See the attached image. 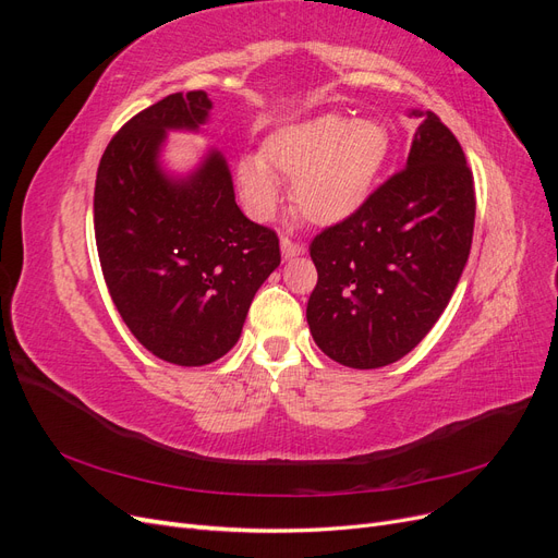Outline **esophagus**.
Returning <instances> with one entry per match:
<instances>
[{
  "label": "esophagus",
  "mask_w": 558,
  "mask_h": 558,
  "mask_svg": "<svg viewBox=\"0 0 558 558\" xmlns=\"http://www.w3.org/2000/svg\"><path fill=\"white\" fill-rule=\"evenodd\" d=\"M302 253H305V244L293 242V240H289V238H281V256H283L286 260L298 258V256H302Z\"/></svg>",
  "instance_id": "1"
}]
</instances>
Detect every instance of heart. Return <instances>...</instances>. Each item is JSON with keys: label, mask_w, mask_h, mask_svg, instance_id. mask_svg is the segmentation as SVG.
I'll list each match as a JSON object with an SVG mask.
<instances>
[{"label": "heart", "mask_w": 558, "mask_h": 558, "mask_svg": "<svg viewBox=\"0 0 558 558\" xmlns=\"http://www.w3.org/2000/svg\"><path fill=\"white\" fill-rule=\"evenodd\" d=\"M388 156L391 134L384 123L320 113L269 134L263 158H240L238 183L256 218L279 209V174L293 181V205L310 223L337 226L367 205Z\"/></svg>", "instance_id": "b5f03b06"}]
</instances>
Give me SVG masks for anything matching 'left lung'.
<instances>
[{
  "label": "left lung",
  "instance_id": "obj_1",
  "mask_svg": "<svg viewBox=\"0 0 558 558\" xmlns=\"http://www.w3.org/2000/svg\"><path fill=\"white\" fill-rule=\"evenodd\" d=\"M410 116L421 125L404 170L310 246L318 281L307 324L316 347L347 367L408 356L449 305L470 256L475 189L463 148L433 111Z\"/></svg>",
  "mask_w": 558,
  "mask_h": 558
}]
</instances>
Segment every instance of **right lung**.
<instances>
[{"label": "right lung", "instance_id": "1", "mask_svg": "<svg viewBox=\"0 0 558 558\" xmlns=\"http://www.w3.org/2000/svg\"><path fill=\"white\" fill-rule=\"evenodd\" d=\"M211 99L174 93L128 121L95 181V242L113 305L160 361L197 367L238 344L253 295L281 263L277 234L234 202L221 150L162 165L167 132H199Z\"/></svg>", "mask_w": 558, "mask_h": 558}]
</instances>
